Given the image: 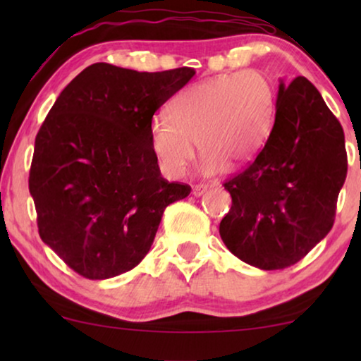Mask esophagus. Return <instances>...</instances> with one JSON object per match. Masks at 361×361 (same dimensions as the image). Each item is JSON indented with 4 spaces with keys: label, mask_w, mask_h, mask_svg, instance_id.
<instances>
[{
    "label": "esophagus",
    "mask_w": 361,
    "mask_h": 361,
    "mask_svg": "<svg viewBox=\"0 0 361 361\" xmlns=\"http://www.w3.org/2000/svg\"><path fill=\"white\" fill-rule=\"evenodd\" d=\"M205 192H207V185H194V187H192V195H195V197L204 195Z\"/></svg>",
    "instance_id": "obj_1"
}]
</instances>
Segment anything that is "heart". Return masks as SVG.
Returning a JSON list of instances; mask_svg holds the SVG:
<instances>
[{"instance_id":"obj_1","label":"heart","mask_w":361,"mask_h":361,"mask_svg":"<svg viewBox=\"0 0 361 361\" xmlns=\"http://www.w3.org/2000/svg\"><path fill=\"white\" fill-rule=\"evenodd\" d=\"M274 90L258 71H240L192 83L169 105V118L156 115L149 125L151 151L162 174L177 179L194 159L200 171L216 174L225 164L250 161L268 136Z\"/></svg>"}]
</instances>
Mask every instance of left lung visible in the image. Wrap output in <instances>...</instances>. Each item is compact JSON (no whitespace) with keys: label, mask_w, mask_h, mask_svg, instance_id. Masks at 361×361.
<instances>
[{"label":"left lung","mask_w":361,"mask_h":361,"mask_svg":"<svg viewBox=\"0 0 361 361\" xmlns=\"http://www.w3.org/2000/svg\"><path fill=\"white\" fill-rule=\"evenodd\" d=\"M347 166L342 125L317 88L304 77L281 82L264 147L224 184L226 248L266 271L298 263L332 230Z\"/></svg>","instance_id":"left-lung-1"}]
</instances>
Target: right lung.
Masks as SVG:
<instances>
[{
  "mask_svg": "<svg viewBox=\"0 0 361 361\" xmlns=\"http://www.w3.org/2000/svg\"><path fill=\"white\" fill-rule=\"evenodd\" d=\"M194 75L189 67L149 73L98 62L47 113L29 192L41 240L83 278H115L140 264L166 207L190 194L161 176L149 125Z\"/></svg>",
  "mask_w": 361,
  "mask_h": 361,
  "instance_id": "1",
  "label": "right lung"
}]
</instances>
